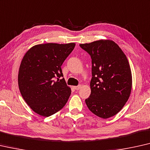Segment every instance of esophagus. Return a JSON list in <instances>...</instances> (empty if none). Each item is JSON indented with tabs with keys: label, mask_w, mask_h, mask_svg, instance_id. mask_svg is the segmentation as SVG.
I'll use <instances>...</instances> for the list:
<instances>
[{
	"label": "esophagus",
	"mask_w": 150,
	"mask_h": 150,
	"mask_svg": "<svg viewBox=\"0 0 150 150\" xmlns=\"http://www.w3.org/2000/svg\"><path fill=\"white\" fill-rule=\"evenodd\" d=\"M73 88H74V89H76V90H79V89L81 88V85H79V86H74Z\"/></svg>",
	"instance_id": "1"
}]
</instances>
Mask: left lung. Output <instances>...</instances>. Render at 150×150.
I'll return each instance as SVG.
<instances>
[{
	"mask_svg": "<svg viewBox=\"0 0 150 150\" xmlns=\"http://www.w3.org/2000/svg\"><path fill=\"white\" fill-rule=\"evenodd\" d=\"M91 58V94L86 103L91 112L102 118L119 112L130 96L132 74L129 61L117 44L100 40L79 44Z\"/></svg>",
	"mask_w": 150,
	"mask_h": 150,
	"instance_id": "1",
	"label": "left lung"
}]
</instances>
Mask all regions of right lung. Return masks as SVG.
<instances>
[{
	"label": "right lung",
	"mask_w": 150,
	"mask_h": 150,
	"mask_svg": "<svg viewBox=\"0 0 150 150\" xmlns=\"http://www.w3.org/2000/svg\"><path fill=\"white\" fill-rule=\"evenodd\" d=\"M75 46V43L38 44L24 55L18 74L19 91L28 106L39 115L50 117L67 102L71 88L64 78H59L63 77L61 65Z\"/></svg>",
	"instance_id": "right-lung-1"
}]
</instances>
